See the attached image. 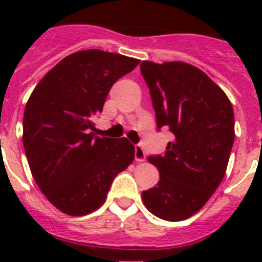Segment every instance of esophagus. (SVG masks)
I'll use <instances>...</instances> for the list:
<instances>
[{"mask_svg":"<svg viewBox=\"0 0 262 262\" xmlns=\"http://www.w3.org/2000/svg\"><path fill=\"white\" fill-rule=\"evenodd\" d=\"M135 159H136V162H144V160H145V152H144V149L141 145H136Z\"/></svg>","mask_w":262,"mask_h":262,"instance_id":"obj_1","label":"esophagus"}]
</instances>
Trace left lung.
<instances>
[{"instance_id": "obj_1", "label": "left lung", "mask_w": 262, "mask_h": 262, "mask_svg": "<svg viewBox=\"0 0 262 262\" xmlns=\"http://www.w3.org/2000/svg\"><path fill=\"white\" fill-rule=\"evenodd\" d=\"M140 69L158 129L174 135L163 156L148 158L160 179L141 197L155 216L181 222L207 204L226 174L235 139L234 110L224 91L190 63L143 61Z\"/></svg>"}]
</instances>
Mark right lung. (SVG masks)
Returning a JSON list of instances; mask_svg holds the SVG:
<instances>
[{"mask_svg": "<svg viewBox=\"0 0 262 262\" xmlns=\"http://www.w3.org/2000/svg\"><path fill=\"white\" fill-rule=\"evenodd\" d=\"M140 59L81 50L61 59L32 91L23 118V144L31 174L46 199L63 213L84 216L102 207L113 179L132 164L126 137L95 133L113 84Z\"/></svg>", "mask_w": 262, "mask_h": 262, "instance_id": "1", "label": "right lung"}]
</instances>
